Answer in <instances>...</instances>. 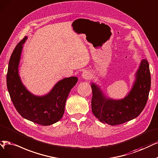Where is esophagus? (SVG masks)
I'll return each mask as SVG.
<instances>
[{
  "instance_id": "1",
  "label": "esophagus",
  "mask_w": 158,
  "mask_h": 158,
  "mask_svg": "<svg viewBox=\"0 0 158 158\" xmlns=\"http://www.w3.org/2000/svg\"><path fill=\"white\" fill-rule=\"evenodd\" d=\"M81 77L84 79H89L90 77V72L88 71H85L83 72L82 75H81Z\"/></svg>"
}]
</instances>
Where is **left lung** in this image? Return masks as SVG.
<instances>
[{"label":"left lung","instance_id":"1","mask_svg":"<svg viewBox=\"0 0 158 158\" xmlns=\"http://www.w3.org/2000/svg\"><path fill=\"white\" fill-rule=\"evenodd\" d=\"M151 85L149 64L143 59L129 93L120 100L106 97L100 86L92 83V111L103 123L115 126L131 120L141 114L147 104Z\"/></svg>","mask_w":158,"mask_h":158}]
</instances>
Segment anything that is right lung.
<instances>
[{"label": "right lung", "instance_id": "add662e5", "mask_svg": "<svg viewBox=\"0 0 158 158\" xmlns=\"http://www.w3.org/2000/svg\"><path fill=\"white\" fill-rule=\"evenodd\" d=\"M27 39L25 36L17 44L11 55L6 76L7 88L14 107L24 118L42 126H49L59 121L64 114L69 92L78 78H64L55 84L44 96H36L23 84L19 74L22 49Z\"/></svg>", "mask_w": 158, "mask_h": 158}]
</instances>
